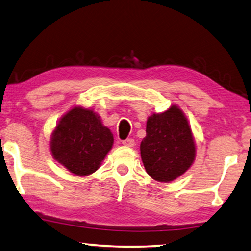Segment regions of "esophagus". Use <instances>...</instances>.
Masks as SVG:
<instances>
[{
    "mask_svg": "<svg viewBox=\"0 0 251 251\" xmlns=\"http://www.w3.org/2000/svg\"><path fill=\"white\" fill-rule=\"evenodd\" d=\"M122 144L126 146V147H133L134 140H133V139H131V138H128V139H126V140H123Z\"/></svg>",
    "mask_w": 251,
    "mask_h": 251,
    "instance_id": "1",
    "label": "esophagus"
}]
</instances>
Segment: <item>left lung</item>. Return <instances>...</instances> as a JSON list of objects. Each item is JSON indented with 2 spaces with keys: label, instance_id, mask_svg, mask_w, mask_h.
<instances>
[{
  "label": "left lung",
  "instance_id": "1",
  "mask_svg": "<svg viewBox=\"0 0 251 251\" xmlns=\"http://www.w3.org/2000/svg\"><path fill=\"white\" fill-rule=\"evenodd\" d=\"M146 137L140 145L141 159L150 177L172 182L191 167L195 158L192 131L182 110L176 105L147 120Z\"/></svg>",
  "mask_w": 251,
  "mask_h": 251
}]
</instances>
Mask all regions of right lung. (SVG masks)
<instances>
[{"mask_svg": "<svg viewBox=\"0 0 251 251\" xmlns=\"http://www.w3.org/2000/svg\"><path fill=\"white\" fill-rule=\"evenodd\" d=\"M113 134L93 110L73 109L52 132L50 149L55 159L77 176L90 175L112 148Z\"/></svg>", "mask_w": 251, "mask_h": 251, "instance_id": "1", "label": "right lung"}]
</instances>
